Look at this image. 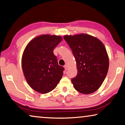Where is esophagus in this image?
I'll list each match as a JSON object with an SVG mask.
<instances>
[{
    "label": "esophagus",
    "mask_w": 125,
    "mask_h": 125,
    "mask_svg": "<svg viewBox=\"0 0 125 125\" xmlns=\"http://www.w3.org/2000/svg\"><path fill=\"white\" fill-rule=\"evenodd\" d=\"M64 69H65V70H66V71H67V70H68V66H67V64L64 65Z\"/></svg>",
    "instance_id": "34e87169"
}]
</instances>
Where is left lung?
<instances>
[{"label":"left lung","instance_id":"8db88e82","mask_svg":"<svg viewBox=\"0 0 125 125\" xmlns=\"http://www.w3.org/2000/svg\"><path fill=\"white\" fill-rule=\"evenodd\" d=\"M64 39L76 61L77 74L71 80L73 86L81 94L94 93L108 72L109 59L105 47L98 38L83 33L64 35Z\"/></svg>","mask_w":125,"mask_h":125}]
</instances>
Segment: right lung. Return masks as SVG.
<instances>
[{"mask_svg": "<svg viewBox=\"0 0 125 125\" xmlns=\"http://www.w3.org/2000/svg\"><path fill=\"white\" fill-rule=\"evenodd\" d=\"M62 40L55 35H41L34 38L24 51L21 58L23 72L29 86L45 94L56 87L62 78L63 70L53 53L55 47Z\"/></svg>", "mask_w": 125, "mask_h": 125, "instance_id": "obj_1", "label": "right lung"}]
</instances>
